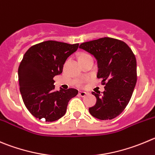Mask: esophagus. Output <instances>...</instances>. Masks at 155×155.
<instances>
[{
  "label": "esophagus",
  "mask_w": 155,
  "mask_h": 155,
  "mask_svg": "<svg viewBox=\"0 0 155 155\" xmlns=\"http://www.w3.org/2000/svg\"><path fill=\"white\" fill-rule=\"evenodd\" d=\"M87 92H82V91H80V92H79V96H81V97H85L86 95H87Z\"/></svg>",
  "instance_id": "1"
}]
</instances>
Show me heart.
I'll list each match as a JSON object with an SVG mask.
<instances>
[{
	"instance_id": "b5f03b06",
	"label": "heart",
	"mask_w": 155,
	"mask_h": 155,
	"mask_svg": "<svg viewBox=\"0 0 155 155\" xmlns=\"http://www.w3.org/2000/svg\"><path fill=\"white\" fill-rule=\"evenodd\" d=\"M83 55H84V54H83Z\"/></svg>"
}]
</instances>
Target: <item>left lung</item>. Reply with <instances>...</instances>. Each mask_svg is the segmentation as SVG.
<instances>
[{"mask_svg": "<svg viewBox=\"0 0 155 155\" xmlns=\"http://www.w3.org/2000/svg\"><path fill=\"white\" fill-rule=\"evenodd\" d=\"M97 61V77L105 85L103 93L92 92L96 103L89 113L100 120L112 119L127 106L137 82L136 59L125 42L104 37L79 46Z\"/></svg>", "mask_w": 155, "mask_h": 155, "instance_id": "1", "label": "left lung"}]
</instances>
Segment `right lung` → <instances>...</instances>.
<instances>
[{"label":"right lung","mask_w":155,"mask_h":155,"mask_svg":"<svg viewBox=\"0 0 155 155\" xmlns=\"http://www.w3.org/2000/svg\"><path fill=\"white\" fill-rule=\"evenodd\" d=\"M79 43L48 40L30 47L18 69L20 91L24 105L38 119L54 121L66 114L69 101L78 94L75 89L55 90L53 77L61 74L66 59Z\"/></svg>","instance_id":"add662e5"}]
</instances>
